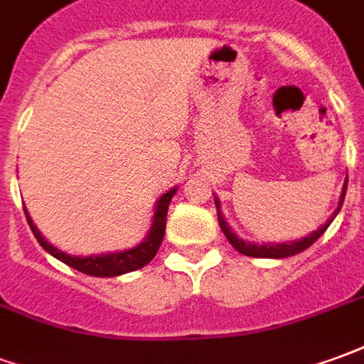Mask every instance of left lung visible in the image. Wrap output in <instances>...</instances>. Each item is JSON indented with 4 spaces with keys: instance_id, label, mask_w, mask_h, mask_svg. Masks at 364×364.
Masks as SVG:
<instances>
[{
    "instance_id": "8db88e82",
    "label": "left lung",
    "mask_w": 364,
    "mask_h": 364,
    "mask_svg": "<svg viewBox=\"0 0 364 364\" xmlns=\"http://www.w3.org/2000/svg\"><path fill=\"white\" fill-rule=\"evenodd\" d=\"M346 192H347V180H346V184H343V192H341L339 208L336 209L333 217L339 213V209H341V205H343ZM215 205H217V215H219V225H221V229L223 232H225L227 240H229V242L232 244L240 254H244V256H250V258H289V256H294V254H301L302 250H306L309 246H312V244L316 242L318 238L322 237L323 232H326V229L330 227V223L333 221V217H331L330 221L326 223L323 227L314 230L310 237H304L302 240H294V242H283V244H250V242H244L242 238H238L237 235L227 227V221L223 219L221 211H219V200H215Z\"/></svg>"
}]
</instances>
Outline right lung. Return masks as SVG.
<instances>
[{"label":"right lung","instance_id":"add662e5","mask_svg":"<svg viewBox=\"0 0 364 364\" xmlns=\"http://www.w3.org/2000/svg\"><path fill=\"white\" fill-rule=\"evenodd\" d=\"M176 193V188H172L171 192H166L156 201L155 217H153V227H151L149 235L143 240L139 246H135L132 250L126 252H114V254H102V256H89V258H77V256H70L65 252L58 250L52 244L46 242L38 229L34 227L31 217L25 211L28 227L34 232L36 240L41 242V246L46 252H50L54 258H58L63 264H68L70 267L83 272L87 275H95V277H114V275H122V273H129L139 269V267L147 266L151 259L155 258V254L159 252V246L163 242L164 230H166V213H168V205H171L172 196Z\"/></svg>","mask_w":364,"mask_h":364}]
</instances>
